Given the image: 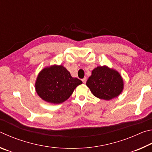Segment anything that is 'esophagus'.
<instances>
[{
    "instance_id": "1",
    "label": "esophagus",
    "mask_w": 152,
    "mask_h": 152,
    "mask_svg": "<svg viewBox=\"0 0 152 152\" xmlns=\"http://www.w3.org/2000/svg\"><path fill=\"white\" fill-rule=\"evenodd\" d=\"M82 81H83V83H86V81H87V78L86 77H84L83 79H82Z\"/></svg>"
}]
</instances>
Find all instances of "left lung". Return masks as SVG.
<instances>
[{"label": "left lung", "instance_id": "left-lung-1", "mask_svg": "<svg viewBox=\"0 0 152 152\" xmlns=\"http://www.w3.org/2000/svg\"><path fill=\"white\" fill-rule=\"evenodd\" d=\"M86 85L94 95L104 100L118 97L124 89V82L120 74L106 66L94 69Z\"/></svg>", "mask_w": 152, "mask_h": 152}]
</instances>
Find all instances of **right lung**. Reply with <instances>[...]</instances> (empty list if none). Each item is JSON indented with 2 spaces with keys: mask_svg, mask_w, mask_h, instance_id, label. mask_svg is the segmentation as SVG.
I'll return each instance as SVG.
<instances>
[{
  "mask_svg": "<svg viewBox=\"0 0 152 152\" xmlns=\"http://www.w3.org/2000/svg\"><path fill=\"white\" fill-rule=\"evenodd\" d=\"M82 81L72 77L63 66L53 65L40 72L35 83L37 94L45 102L61 103L73 94L74 89Z\"/></svg>",
  "mask_w": 152,
  "mask_h": 152,
  "instance_id": "right-lung-1",
  "label": "right lung"
}]
</instances>
